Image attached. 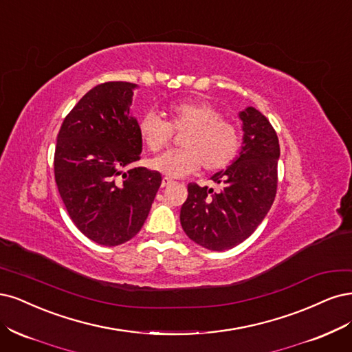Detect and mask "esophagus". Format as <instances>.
<instances>
[{
	"label": "esophagus",
	"instance_id": "34e87169",
	"mask_svg": "<svg viewBox=\"0 0 352 352\" xmlns=\"http://www.w3.org/2000/svg\"><path fill=\"white\" fill-rule=\"evenodd\" d=\"M173 183H174V181L169 178V177H164L162 178V187H168L169 184H173Z\"/></svg>",
	"mask_w": 352,
	"mask_h": 352
}]
</instances>
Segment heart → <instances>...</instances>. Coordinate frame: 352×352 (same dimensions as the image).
Wrapping results in <instances>:
<instances>
[{
	"label": "heart",
	"instance_id": "heart-1",
	"mask_svg": "<svg viewBox=\"0 0 352 352\" xmlns=\"http://www.w3.org/2000/svg\"><path fill=\"white\" fill-rule=\"evenodd\" d=\"M165 121L153 111L139 121V135L151 152L164 149L174 131L186 130L181 149L168 151L149 161L155 171L168 177H186L205 166L208 171H221L228 166L240 151V133L228 120L221 118L217 107L203 100H183L168 107Z\"/></svg>",
	"mask_w": 352,
	"mask_h": 352
}]
</instances>
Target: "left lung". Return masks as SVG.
<instances>
[{"label": "left lung", "instance_id": "1", "mask_svg": "<svg viewBox=\"0 0 352 352\" xmlns=\"http://www.w3.org/2000/svg\"><path fill=\"white\" fill-rule=\"evenodd\" d=\"M243 146L232 164L212 179L219 191L188 184L179 221L196 244L223 252L250 236L262 223L276 196L279 140L269 120L253 107L238 114Z\"/></svg>", "mask_w": 352, "mask_h": 352}]
</instances>
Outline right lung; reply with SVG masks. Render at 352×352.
Instances as JSON below:
<instances>
[{
    "mask_svg": "<svg viewBox=\"0 0 352 352\" xmlns=\"http://www.w3.org/2000/svg\"><path fill=\"white\" fill-rule=\"evenodd\" d=\"M134 89L129 82L90 89L56 135L60 196L77 228L100 245H120L142 230L162 183L157 171L131 166L142 153L130 109Z\"/></svg>",
    "mask_w": 352,
    "mask_h": 352,
    "instance_id": "1",
    "label": "right lung"
}]
</instances>
